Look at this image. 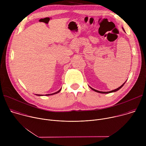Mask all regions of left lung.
I'll return each instance as SVG.
<instances>
[{
	"label": "left lung",
	"mask_w": 146,
	"mask_h": 146,
	"mask_svg": "<svg viewBox=\"0 0 146 146\" xmlns=\"http://www.w3.org/2000/svg\"><path fill=\"white\" fill-rule=\"evenodd\" d=\"M122 29H123V30L124 31V29H123V28H122ZM126 81L122 85V86H121L119 87H118V88H117V89H115V90H112V91H108V92H103V91H98V90H95V89H94V88H91V87H90L93 91H95V92H99V93H101V94H109V93H111V92H115V91H118L120 88H121L122 87H123V86L125 84V83L126 82Z\"/></svg>",
	"instance_id": "left-lung-1"
}]
</instances>
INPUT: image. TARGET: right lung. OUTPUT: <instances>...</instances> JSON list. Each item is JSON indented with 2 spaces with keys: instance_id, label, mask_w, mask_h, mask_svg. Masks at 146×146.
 Instances as JSON below:
<instances>
[{
  "instance_id": "right-lung-1",
  "label": "right lung",
  "mask_w": 146,
  "mask_h": 146,
  "mask_svg": "<svg viewBox=\"0 0 146 146\" xmlns=\"http://www.w3.org/2000/svg\"><path fill=\"white\" fill-rule=\"evenodd\" d=\"M60 90H61V89H60L58 91H57V92H55V93H53V94H46V96H48V95H54V94H58V92H59L60 91ZM38 95V96H42L41 95Z\"/></svg>"
}]
</instances>
